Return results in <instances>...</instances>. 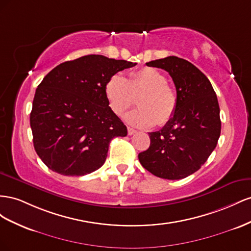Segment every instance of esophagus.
Here are the masks:
<instances>
[{"mask_svg": "<svg viewBox=\"0 0 251 251\" xmlns=\"http://www.w3.org/2000/svg\"><path fill=\"white\" fill-rule=\"evenodd\" d=\"M135 132H137V130L133 129V128L128 127V134H129V135H132V134H134Z\"/></svg>", "mask_w": 251, "mask_h": 251, "instance_id": "obj_1", "label": "esophagus"}]
</instances>
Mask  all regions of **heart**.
Instances as JSON below:
<instances>
[{
  "instance_id": "obj_1",
  "label": "heart",
  "mask_w": 251,
  "mask_h": 251,
  "mask_svg": "<svg viewBox=\"0 0 251 251\" xmlns=\"http://www.w3.org/2000/svg\"><path fill=\"white\" fill-rule=\"evenodd\" d=\"M105 96L110 109L119 117L124 116L139 98V109L126 117L132 126H163L174 118L177 107L176 90L167 84V77L160 70L144 67L130 73L128 78L112 75L105 85Z\"/></svg>"
}]
</instances>
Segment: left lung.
I'll return each instance as SVG.
<instances>
[{"instance_id": "1", "label": "left lung", "mask_w": 251, "mask_h": 251, "mask_svg": "<svg viewBox=\"0 0 251 251\" xmlns=\"http://www.w3.org/2000/svg\"><path fill=\"white\" fill-rule=\"evenodd\" d=\"M146 65L166 70L173 77L177 107L161 130L148 133L150 146L139 153V161L155 176L180 180L201 168L218 144V98L207 76L188 61L173 55Z\"/></svg>"}]
</instances>
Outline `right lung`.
<instances>
[{
  "label": "right lung",
  "instance_id": "obj_1",
  "mask_svg": "<svg viewBox=\"0 0 251 251\" xmlns=\"http://www.w3.org/2000/svg\"><path fill=\"white\" fill-rule=\"evenodd\" d=\"M137 63L89 54L64 62L43 78L30 113L33 146L54 173L77 176L105 163L110 141L127 128L107 102L105 85Z\"/></svg>",
  "mask_w": 251,
  "mask_h": 251
}]
</instances>
